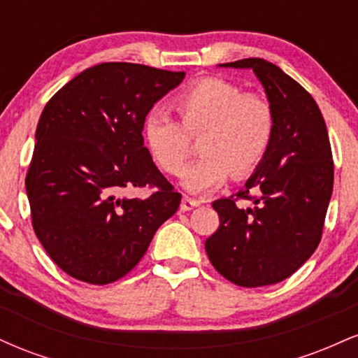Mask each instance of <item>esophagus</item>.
<instances>
[{
	"instance_id": "34e87169",
	"label": "esophagus",
	"mask_w": 358,
	"mask_h": 358,
	"mask_svg": "<svg viewBox=\"0 0 358 358\" xmlns=\"http://www.w3.org/2000/svg\"><path fill=\"white\" fill-rule=\"evenodd\" d=\"M200 203H202V202H200V200H196V199H192V196L185 195L183 199H182V203H180V208H182L183 212H187V210H192V208L199 207Z\"/></svg>"
}]
</instances>
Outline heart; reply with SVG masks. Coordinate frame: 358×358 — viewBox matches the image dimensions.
Returning a JSON list of instances; mask_svg holds the SVG:
<instances>
[{
	"mask_svg": "<svg viewBox=\"0 0 358 358\" xmlns=\"http://www.w3.org/2000/svg\"><path fill=\"white\" fill-rule=\"evenodd\" d=\"M183 127L162 109L143 119V139L153 162L168 175H180L190 155L188 134H199L203 153L185 170L182 185L192 193L220 187L231 171L249 175L266 158L276 131V114L268 97L244 92L234 82L207 77L193 82L173 99Z\"/></svg>",
	"mask_w": 358,
	"mask_h": 358,
	"instance_id": "b5f03b06",
	"label": "heart"
}]
</instances>
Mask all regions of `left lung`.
<instances>
[{
    "instance_id": "obj_1",
    "label": "left lung",
    "mask_w": 358,
    "mask_h": 358,
    "mask_svg": "<svg viewBox=\"0 0 358 358\" xmlns=\"http://www.w3.org/2000/svg\"><path fill=\"white\" fill-rule=\"evenodd\" d=\"M219 67L250 69L276 114V131L237 199L212 203L220 225L205 241L212 266L237 286H268L289 278L318 248L334 192V162L318 104L296 80L264 59ZM256 191L257 196L250 193ZM250 199L242 208L237 199Z\"/></svg>"
}]
</instances>
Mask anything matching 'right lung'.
Wrapping results in <instances>:
<instances>
[{"label":"right lung","mask_w":358,"mask_h":358,"mask_svg":"<svg viewBox=\"0 0 358 358\" xmlns=\"http://www.w3.org/2000/svg\"><path fill=\"white\" fill-rule=\"evenodd\" d=\"M185 72L108 62L65 84L45 106L27 187L34 231L69 276L108 285L145 256L182 195L156 168L143 119ZM148 184L146 199L126 191Z\"/></svg>","instance_id":"1"}]
</instances>
